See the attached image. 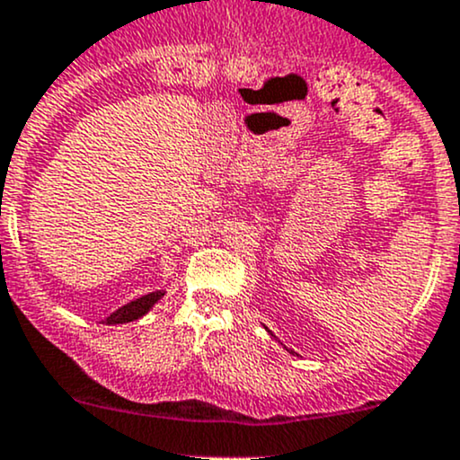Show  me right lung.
<instances>
[{
  "label": "right lung",
  "mask_w": 460,
  "mask_h": 460,
  "mask_svg": "<svg viewBox=\"0 0 460 460\" xmlns=\"http://www.w3.org/2000/svg\"><path fill=\"white\" fill-rule=\"evenodd\" d=\"M163 295H165L163 291H154V293H149V295H143V297H138V299H134V302H129V304H125V306H120L119 311H114L112 315L105 319V322H108V323L134 322V319L143 317L145 313H147L149 308H152L154 304H156L158 299L163 297Z\"/></svg>",
  "instance_id": "1"
}]
</instances>
